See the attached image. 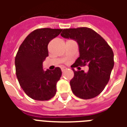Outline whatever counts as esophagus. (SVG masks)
<instances>
[{
  "instance_id": "obj_1",
  "label": "esophagus",
  "mask_w": 127,
  "mask_h": 127,
  "mask_svg": "<svg viewBox=\"0 0 127 127\" xmlns=\"http://www.w3.org/2000/svg\"><path fill=\"white\" fill-rule=\"evenodd\" d=\"M66 69H67V68H66V67H65V66H63V67L61 68L62 71H66Z\"/></svg>"
}]
</instances>
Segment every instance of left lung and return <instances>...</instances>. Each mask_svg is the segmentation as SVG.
Segmentation results:
<instances>
[{"instance_id":"left-lung-1","label":"left lung","mask_w":127,"mask_h":127,"mask_svg":"<svg viewBox=\"0 0 127 127\" xmlns=\"http://www.w3.org/2000/svg\"><path fill=\"white\" fill-rule=\"evenodd\" d=\"M61 35L66 39L76 41L79 45L80 57L71 67L88 64L87 73L75 71L70 81L72 92L83 99L95 97L108 83L114 65V52L105 39L93 29L81 27L64 29Z\"/></svg>"}]
</instances>
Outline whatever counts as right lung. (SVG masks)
Here are the masks:
<instances>
[{
    "instance_id": "1",
    "label": "right lung",
    "mask_w": 127,
    "mask_h": 127,
    "mask_svg": "<svg viewBox=\"0 0 127 127\" xmlns=\"http://www.w3.org/2000/svg\"><path fill=\"white\" fill-rule=\"evenodd\" d=\"M63 29L49 28L34 30L19 47L15 58L16 76L24 93L32 99L47 101L54 96L61 69H43V62L48 56L47 45Z\"/></svg>"
}]
</instances>
